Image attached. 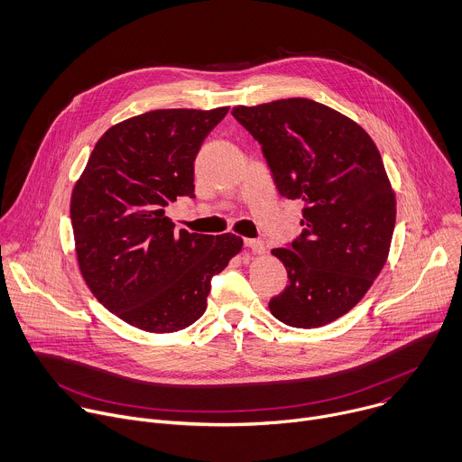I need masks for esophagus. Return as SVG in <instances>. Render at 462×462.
Returning <instances> with one entry per match:
<instances>
[{"instance_id":"1","label":"esophagus","mask_w":462,"mask_h":462,"mask_svg":"<svg viewBox=\"0 0 462 462\" xmlns=\"http://www.w3.org/2000/svg\"><path fill=\"white\" fill-rule=\"evenodd\" d=\"M244 244H245V247H249L253 253H263V242L262 240H258V238H245L244 240Z\"/></svg>"}]
</instances>
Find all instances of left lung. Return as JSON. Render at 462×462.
I'll list each match as a JSON object with an SVG mask.
<instances>
[{
  "label": "left lung",
  "instance_id": "obj_1",
  "mask_svg": "<svg viewBox=\"0 0 462 462\" xmlns=\"http://www.w3.org/2000/svg\"><path fill=\"white\" fill-rule=\"evenodd\" d=\"M260 143L279 193L302 200V233L271 253L290 284L269 300L293 328L326 326L372 288L395 229V193L374 140L335 109L308 98L231 113Z\"/></svg>",
  "mask_w": 462,
  "mask_h": 462
}]
</instances>
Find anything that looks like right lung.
<instances>
[{"instance_id": "right-lung-1", "label": "right lung", "mask_w": 462, "mask_h": 462, "mask_svg": "<svg viewBox=\"0 0 462 462\" xmlns=\"http://www.w3.org/2000/svg\"><path fill=\"white\" fill-rule=\"evenodd\" d=\"M229 107L158 109L111 127L92 149L70 199L79 271L127 324L172 333L197 322L211 279L242 238L174 231L165 208L195 199V160Z\"/></svg>"}]
</instances>
